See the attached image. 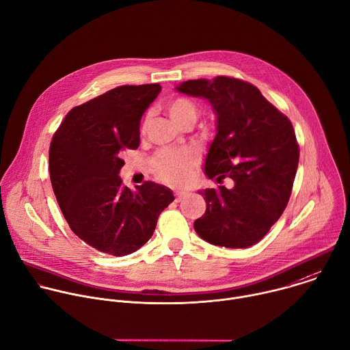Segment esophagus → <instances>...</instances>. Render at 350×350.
<instances>
[{
	"instance_id": "obj_1",
	"label": "esophagus",
	"mask_w": 350,
	"mask_h": 350,
	"mask_svg": "<svg viewBox=\"0 0 350 350\" xmlns=\"http://www.w3.org/2000/svg\"><path fill=\"white\" fill-rule=\"evenodd\" d=\"M174 196H176V202H181V199H184L187 196V192L185 191H177L174 193Z\"/></svg>"
}]
</instances>
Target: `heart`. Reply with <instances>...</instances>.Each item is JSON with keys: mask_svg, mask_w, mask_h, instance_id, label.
<instances>
[{"mask_svg": "<svg viewBox=\"0 0 350 350\" xmlns=\"http://www.w3.org/2000/svg\"><path fill=\"white\" fill-rule=\"evenodd\" d=\"M169 115L180 126L188 121H196L198 107L196 104L184 96L172 98L166 105ZM151 113L147 112L142 122V133H146L150 125ZM199 157L196 151L191 148L181 150H162L152 159V167L159 180L170 185H181L189 181L198 166Z\"/></svg>", "mask_w": 350, "mask_h": 350, "instance_id": "b5f03b06", "label": "heart"}]
</instances>
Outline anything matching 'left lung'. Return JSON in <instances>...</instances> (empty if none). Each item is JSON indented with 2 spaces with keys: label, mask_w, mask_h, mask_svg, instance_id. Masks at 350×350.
<instances>
[{
  "label": "left lung",
  "mask_w": 350,
  "mask_h": 350,
  "mask_svg": "<svg viewBox=\"0 0 350 350\" xmlns=\"http://www.w3.org/2000/svg\"><path fill=\"white\" fill-rule=\"evenodd\" d=\"M177 90L208 100L217 135L204 162L208 178L234 181L199 191L204 214L193 222L206 242L228 249L258 243L284 211L295 178L299 147L290 120L254 85L230 77L189 79Z\"/></svg>",
  "instance_id": "8db88e82"
}]
</instances>
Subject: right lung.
<instances>
[{"label":"right lung","instance_id":"right-lung-1","mask_svg":"<svg viewBox=\"0 0 350 350\" xmlns=\"http://www.w3.org/2000/svg\"><path fill=\"white\" fill-rule=\"evenodd\" d=\"M159 83L113 88L74 107L55 132L49 174L62 213L74 234L93 249L122 257L152 237L173 192L146 181L122 185V157L140 144V121Z\"/></svg>","mask_w":350,"mask_h":350}]
</instances>
